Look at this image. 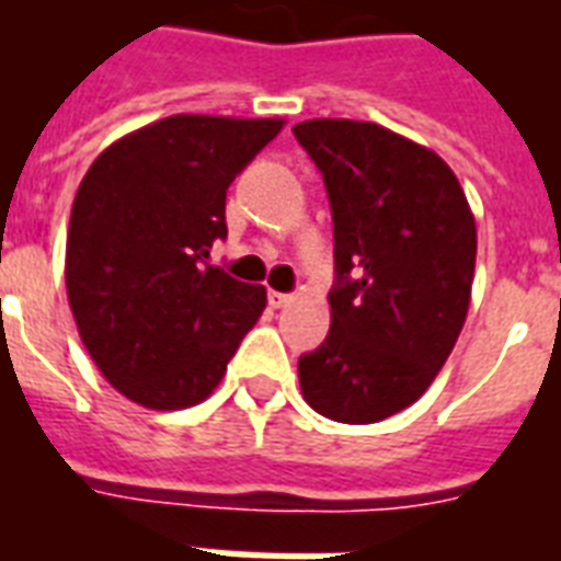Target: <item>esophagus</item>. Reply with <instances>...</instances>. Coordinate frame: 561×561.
<instances>
[{
  "instance_id": "1",
  "label": "esophagus",
  "mask_w": 561,
  "mask_h": 561,
  "mask_svg": "<svg viewBox=\"0 0 561 561\" xmlns=\"http://www.w3.org/2000/svg\"><path fill=\"white\" fill-rule=\"evenodd\" d=\"M268 304L275 307V310H280V307H286V304H293V295H286V293H268Z\"/></svg>"
}]
</instances>
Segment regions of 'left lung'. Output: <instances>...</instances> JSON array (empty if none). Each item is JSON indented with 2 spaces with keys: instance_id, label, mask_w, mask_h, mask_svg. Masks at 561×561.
<instances>
[{
  "instance_id": "8db88e82",
  "label": "left lung",
  "mask_w": 561,
  "mask_h": 561,
  "mask_svg": "<svg viewBox=\"0 0 561 561\" xmlns=\"http://www.w3.org/2000/svg\"><path fill=\"white\" fill-rule=\"evenodd\" d=\"M293 134L328 186L336 260L328 340L298 359L304 401L375 424L419 401L457 345L474 213L436 151L383 125L307 119Z\"/></svg>"
}]
</instances>
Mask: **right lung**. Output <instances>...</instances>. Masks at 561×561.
<instances>
[{
    "label": "right lung",
    "instance_id": "1",
    "mask_svg": "<svg viewBox=\"0 0 561 561\" xmlns=\"http://www.w3.org/2000/svg\"><path fill=\"white\" fill-rule=\"evenodd\" d=\"M284 119L178 114L125 134L87 169L67 233V298L104 380L149 410L221 383L266 289L207 266L225 195Z\"/></svg>",
    "mask_w": 561,
    "mask_h": 561
}]
</instances>
